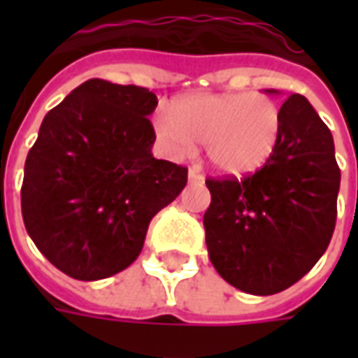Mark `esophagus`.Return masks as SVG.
Listing matches in <instances>:
<instances>
[{"label": "esophagus", "instance_id": "1", "mask_svg": "<svg viewBox=\"0 0 358 358\" xmlns=\"http://www.w3.org/2000/svg\"><path fill=\"white\" fill-rule=\"evenodd\" d=\"M187 178H189V182H203V174H199V172L194 171V169H189Z\"/></svg>", "mask_w": 358, "mask_h": 358}]
</instances>
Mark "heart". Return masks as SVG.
I'll list each match as a JSON object with an SVG mask.
<instances>
[{
  "label": "heart",
  "mask_w": 358,
  "mask_h": 358,
  "mask_svg": "<svg viewBox=\"0 0 358 358\" xmlns=\"http://www.w3.org/2000/svg\"><path fill=\"white\" fill-rule=\"evenodd\" d=\"M153 128L172 159H186L205 143L210 164L226 174H249L268 161L280 140L282 113L274 99L253 92L182 97L159 110Z\"/></svg>",
  "instance_id": "b5f03b06"
}]
</instances>
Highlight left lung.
<instances>
[{
    "mask_svg": "<svg viewBox=\"0 0 358 358\" xmlns=\"http://www.w3.org/2000/svg\"><path fill=\"white\" fill-rule=\"evenodd\" d=\"M280 113V140L261 171L205 182L210 263L228 284L253 295L299 282L328 249L338 217L341 172L328 126L299 94Z\"/></svg>",
    "mask_w": 358,
    "mask_h": 358,
    "instance_id": "left-lung-1",
    "label": "left lung"
}]
</instances>
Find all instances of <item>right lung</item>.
Instances as JSON below:
<instances>
[{"instance_id":"add662e5","label":"right lung","mask_w":358,"mask_h":358,"mask_svg":"<svg viewBox=\"0 0 358 358\" xmlns=\"http://www.w3.org/2000/svg\"><path fill=\"white\" fill-rule=\"evenodd\" d=\"M157 95L92 78L43 117L28 151L20 207L53 266L82 282L138 259L149 222L180 195L187 169L155 159Z\"/></svg>"}]
</instances>
